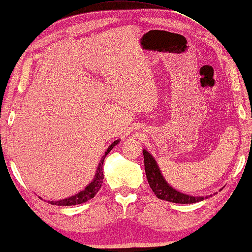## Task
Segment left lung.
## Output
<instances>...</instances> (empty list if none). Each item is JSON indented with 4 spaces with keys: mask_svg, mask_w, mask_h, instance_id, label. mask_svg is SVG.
Wrapping results in <instances>:
<instances>
[{
    "mask_svg": "<svg viewBox=\"0 0 252 252\" xmlns=\"http://www.w3.org/2000/svg\"><path fill=\"white\" fill-rule=\"evenodd\" d=\"M143 158H144V169H146V174L149 185L152 189L153 192L158 198L161 200H165L169 202L174 203H195L200 202L204 199L210 198L211 195H207V197H197V195H190L182 193L172 188L169 183L165 181L161 173V170L158 165L155 158L152 157L150 152H148L146 149H143Z\"/></svg>",
    "mask_w": 252,
    "mask_h": 252,
    "instance_id": "8db88e82",
    "label": "left lung"
}]
</instances>
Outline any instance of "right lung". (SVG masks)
I'll return each mask as SVG.
<instances>
[{"label": "right lung", "mask_w": 252, "mask_h": 252, "mask_svg": "<svg viewBox=\"0 0 252 252\" xmlns=\"http://www.w3.org/2000/svg\"><path fill=\"white\" fill-rule=\"evenodd\" d=\"M119 142H120V139H118L114 142L111 143L109 148L106 149L104 156L101 158L99 165H97L96 173L94 174V178H93V180L89 183V185L85 187L83 190H81L80 192L75 193L74 195H71V197H69V198L58 200V201H49V203L55 204V206H75V204H81L83 202L89 201V200L92 198H94V195L96 194L97 191L100 190L102 183H103V171H102L103 168H102V165H103L105 157L111 150H112L113 147L117 146Z\"/></svg>", "instance_id": "add662e5"}]
</instances>
